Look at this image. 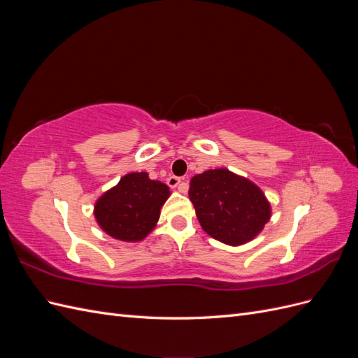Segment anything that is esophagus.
Returning <instances> with one entry per match:
<instances>
[{"mask_svg":"<svg viewBox=\"0 0 358 358\" xmlns=\"http://www.w3.org/2000/svg\"><path fill=\"white\" fill-rule=\"evenodd\" d=\"M180 178H178V176H169L167 178V185L170 187V188H176V187H179L180 185ZM180 191L183 192L185 191V188H180Z\"/></svg>","mask_w":358,"mask_h":358,"instance_id":"obj_1","label":"esophagus"}]
</instances>
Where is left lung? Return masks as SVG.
I'll list each match as a JSON object with an SVG mask.
<instances>
[{"mask_svg":"<svg viewBox=\"0 0 358 358\" xmlns=\"http://www.w3.org/2000/svg\"><path fill=\"white\" fill-rule=\"evenodd\" d=\"M188 196L203 230L227 245L252 241L270 218L263 191L227 169L194 176Z\"/></svg>","mask_w":358,"mask_h":358,"instance_id":"8db88e82","label":"left lung"}]
</instances>
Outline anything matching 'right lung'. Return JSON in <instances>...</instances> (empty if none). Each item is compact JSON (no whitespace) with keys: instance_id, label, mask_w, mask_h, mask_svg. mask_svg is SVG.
Segmentation results:
<instances>
[{"instance_id":"right-lung-1","label":"right lung","mask_w":358,"mask_h":358,"mask_svg":"<svg viewBox=\"0 0 358 358\" xmlns=\"http://www.w3.org/2000/svg\"><path fill=\"white\" fill-rule=\"evenodd\" d=\"M169 196L166 183L150 180L143 171L129 173L96 201V222L117 241H142L154 230L161 206Z\"/></svg>"}]
</instances>
